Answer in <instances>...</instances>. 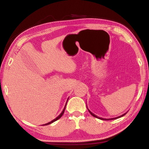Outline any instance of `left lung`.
Instances as JSON below:
<instances>
[{
    "instance_id": "left-lung-1",
    "label": "left lung",
    "mask_w": 149,
    "mask_h": 149,
    "mask_svg": "<svg viewBox=\"0 0 149 149\" xmlns=\"http://www.w3.org/2000/svg\"><path fill=\"white\" fill-rule=\"evenodd\" d=\"M88 109V108H87ZM88 110H89V112H90V114H91L93 116H94V117H95V118H99V119H100V120H115V119H117V118H120V117H122V116H124L126 113H125V114H122V116H118V117H116V118H109V119H106V118H100V117H98L97 116H96L95 114H93V113H92L91 112V111L88 109Z\"/></svg>"
}]
</instances>
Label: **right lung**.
Listing matches in <instances>:
<instances>
[{"instance_id": "1", "label": "right lung", "mask_w": 149, "mask_h": 149, "mask_svg": "<svg viewBox=\"0 0 149 149\" xmlns=\"http://www.w3.org/2000/svg\"><path fill=\"white\" fill-rule=\"evenodd\" d=\"M68 100H67V102H68ZM67 102H66V103H65V107H64V109H63V110H62V112H61V114H60L58 116V117H56V118H55V119H54L53 120H52L51 122H49V123H46V124H43V125H49V124H50V123H53L54 122H55V121H56V120H58L59 119V118H61L62 116V115H63V114H64V110H65V107H66V104H67Z\"/></svg>"}]
</instances>
